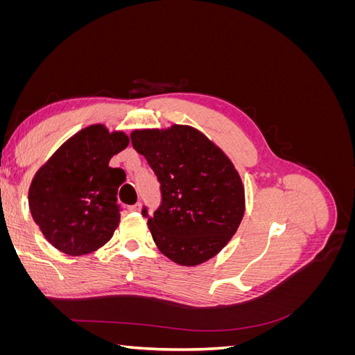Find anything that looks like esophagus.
Segmentation results:
<instances>
[{
	"label": "esophagus",
	"instance_id": "34e87169",
	"mask_svg": "<svg viewBox=\"0 0 355 355\" xmlns=\"http://www.w3.org/2000/svg\"><path fill=\"white\" fill-rule=\"evenodd\" d=\"M141 207H142V204L136 202V204H133V206H128V211H139L141 210Z\"/></svg>",
	"mask_w": 355,
	"mask_h": 355
}]
</instances>
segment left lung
Returning <instances> with one entry per match:
<instances>
[{"label":"left lung","instance_id":"left-lung-1","mask_svg":"<svg viewBox=\"0 0 355 355\" xmlns=\"http://www.w3.org/2000/svg\"><path fill=\"white\" fill-rule=\"evenodd\" d=\"M130 137L161 185L159 207L153 216L142 210L159 252L184 266L211 259L244 216V187L231 159L189 125L145 128Z\"/></svg>","mask_w":355,"mask_h":355}]
</instances>
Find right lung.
Wrapping results in <instances>:
<instances>
[{
    "label": "right lung",
    "mask_w": 355,
    "mask_h": 355,
    "mask_svg": "<svg viewBox=\"0 0 355 355\" xmlns=\"http://www.w3.org/2000/svg\"><path fill=\"white\" fill-rule=\"evenodd\" d=\"M128 142L124 132L89 125L69 137L35 173L29 210L58 250L81 256L112 239L120 223L116 194L125 173L110 167V159Z\"/></svg>",
    "instance_id": "add662e5"
}]
</instances>
